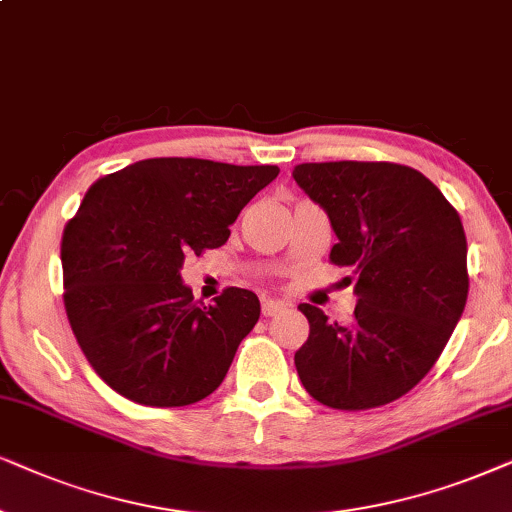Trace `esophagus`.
Segmentation results:
<instances>
[{
	"label": "esophagus",
	"instance_id": "esophagus-1",
	"mask_svg": "<svg viewBox=\"0 0 512 512\" xmlns=\"http://www.w3.org/2000/svg\"><path fill=\"white\" fill-rule=\"evenodd\" d=\"M285 309L283 302H278V299H262V313L264 316H276V313H281Z\"/></svg>",
	"mask_w": 512,
	"mask_h": 512
}]
</instances>
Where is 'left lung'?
Instances as JSON below:
<instances>
[{"mask_svg": "<svg viewBox=\"0 0 512 512\" xmlns=\"http://www.w3.org/2000/svg\"><path fill=\"white\" fill-rule=\"evenodd\" d=\"M292 177L330 217V260L351 271L349 323L299 304L297 374L318 403L370 410L412 391L440 358L468 297L461 217L419 170L386 161L299 163Z\"/></svg>", "mask_w": 512, "mask_h": 512, "instance_id": "8db88e82", "label": "left lung"}]
</instances>
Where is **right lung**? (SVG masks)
Wrapping results in <instances>:
<instances>
[{"label":"right lung","instance_id":"1","mask_svg":"<svg viewBox=\"0 0 512 512\" xmlns=\"http://www.w3.org/2000/svg\"><path fill=\"white\" fill-rule=\"evenodd\" d=\"M278 166L145 159L100 177L67 222L65 311L100 379L149 407L199 403L227 377L260 320V299L227 288L196 302L187 255L227 243L229 227Z\"/></svg>","mask_w":512,"mask_h":512}]
</instances>
